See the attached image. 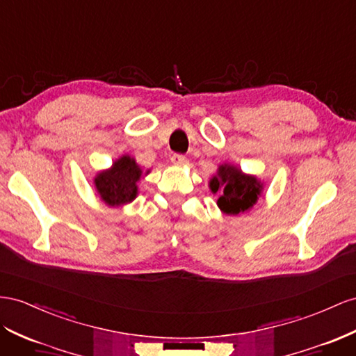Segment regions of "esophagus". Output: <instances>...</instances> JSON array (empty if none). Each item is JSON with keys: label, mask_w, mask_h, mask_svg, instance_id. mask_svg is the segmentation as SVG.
I'll use <instances>...</instances> for the list:
<instances>
[{"label": "esophagus", "mask_w": 356, "mask_h": 356, "mask_svg": "<svg viewBox=\"0 0 356 356\" xmlns=\"http://www.w3.org/2000/svg\"><path fill=\"white\" fill-rule=\"evenodd\" d=\"M170 160L177 166H184V165H187V161H188L184 156H181V154H174V156L170 157Z\"/></svg>", "instance_id": "34e87169"}]
</instances>
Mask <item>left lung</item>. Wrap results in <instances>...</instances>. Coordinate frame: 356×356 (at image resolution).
<instances>
[{"mask_svg":"<svg viewBox=\"0 0 356 356\" xmlns=\"http://www.w3.org/2000/svg\"><path fill=\"white\" fill-rule=\"evenodd\" d=\"M262 182L253 175H245L234 165H222L217 175L209 179V188L218 193L217 205L227 216H238L252 209L262 193Z\"/></svg>","mask_w":356,"mask_h":356,"instance_id":"1","label":"left lung"}]
</instances>
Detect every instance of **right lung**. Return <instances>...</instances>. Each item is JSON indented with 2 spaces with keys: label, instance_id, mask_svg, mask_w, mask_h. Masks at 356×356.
<instances>
[{
  "label": "right lung",
  "instance_id": "1",
  "mask_svg": "<svg viewBox=\"0 0 356 356\" xmlns=\"http://www.w3.org/2000/svg\"><path fill=\"white\" fill-rule=\"evenodd\" d=\"M140 178L142 169L136 160L130 156H122L113 161L111 169L102 170L95 175L94 186L97 195L108 207H122L136 199Z\"/></svg>",
  "mask_w": 356,
  "mask_h": 356
}]
</instances>
